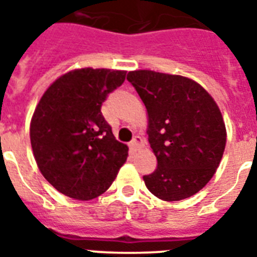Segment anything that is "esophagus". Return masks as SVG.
Returning <instances> with one entry per match:
<instances>
[{"mask_svg": "<svg viewBox=\"0 0 257 257\" xmlns=\"http://www.w3.org/2000/svg\"><path fill=\"white\" fill-rule=\"evenodd\" d=\"M143 144V139H141L140 136H135V139H133L132 141H131V148L132 149H137L140 145Z\"/></svg>", "mask_w": 257, "mask_h": 257, "instance_id": "obj_1", "label": "esophagus"}]
</instances>
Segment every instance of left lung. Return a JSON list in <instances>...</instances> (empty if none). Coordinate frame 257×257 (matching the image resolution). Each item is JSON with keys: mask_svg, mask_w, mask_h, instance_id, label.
<instances>
[{"mask_svg": "<svg viewBox=\"0 0 257 257\" xmlns=\"http://www.w3.org/2000/svg\"><path fill=\"white\" fill-rule=\"evenodd\" d=\"M148 114V141L157 168L144 176L151 193L179 201L203 189L223 157L227 129L213 97L192 78L153 70L126 76Z\"/></svg>", "mask_w": 257, "mask_h": 257, "instance_id": "obj_1", "label": "left lung"}]
</instances>
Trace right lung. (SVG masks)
I'll return each instance as SVG.
<instances>
[{"mask_svg":"<svg viewBox=\"0 0 257 257\" xmlns=\"http://www.w3.org/2000/svg\"><path fill=\"white\" fill-rule=\"evenodd\" d=\"M126 70L81 68L50 84L30 121V144L42 176L70 199H96L108 189L128 157L101 114L109 93Z\"/></svg>","mask_w":257,"mask_h":257,"instance_id":"right-lung-1","label":"right lung"}]
</instances>
